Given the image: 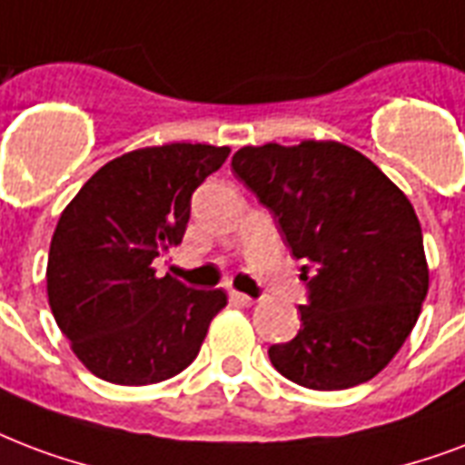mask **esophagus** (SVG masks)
Instances as JSON below:
<instances>
[{"instance_id": "esophagus-1", "label": "esophagus", "mask_w": 465, "mask_h": 465, "mask_svg": "<svg viewBox=\"0 0 465 465\" xmlns=\"http://www.w3.org/2000/svg\"><path fill=\"white\" fill-rule=\"evenodd\" d=\"M229 300H232L233 304H239V307H251V304L256 302L253 297L243 295V292H229Z\"/></svg>"}]
</instances>
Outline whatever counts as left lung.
I'll use <instances>...</instances> for the list:
<instances>
[{"label": "left lung", "instance_id": "left-lung-1", "mask_svg": "<svg viewBox=\"0 0 465 465\" xmlns=\"http://www.w3.org/2000/svg\"><path fill=\"white\" fill-rule=\"evenodd\" d=\"M233 175L302 258L300 331L272 343L280 375L310 390L361 385L388 366L430 290L420 219L375 163L336 141L246 146Z\"/></svg>", "mask_w": 465, "mask_h": 465}]
</instances>
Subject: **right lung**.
<instances>
[{"mask_svg": "<svg viewBox=\"0 0 465 465\" xmlns=\"http://www.w3.org/2000/svg\"><path fill=\"white\" fill-rule=\"evenodd\" d=\"M226 155V146L204 143L131 151L102 165L60 214L48 302L77 359L102 381L151 385L197 359L226 295L155 278L151 263L183 241L193 193Z\"/></svg>", "mask_w": 465, "mask_h": 465, "instance_id": "add662e5", "label": "right lung"}]
</instances>
